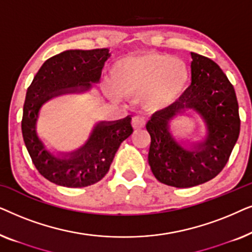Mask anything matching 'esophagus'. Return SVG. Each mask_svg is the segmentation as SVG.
Segmentation results:
<instances>
[{
	"label": "esophagus",
	"instance_id": "obj_1",
	"mask_svg": "<svg viewBox=\"0 0 252 252\" xmlns=\"http://www.w3.org/2000/svg\"><path fill=\"white\" fill-rule=\"evenodd\" d=\"M144 125H146V120H144L142 117H134V118L132 119V126L134 129H141L143 128Z\"/></svg>",
	"mask_w": 252,
	"mask_h": 252
}]
</instances>
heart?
Listing matches in <instances>:
<instances>
[{"instance_id": "1", "label": "heart", "mask_w": 252, "mask_h": 252, "mask_svg": "<svg viewBox=\"0 0 252 252\" xmlns=\"http://www.w3.org/2000/svg\"><path fill=\"white\" fill-rule=\"evenodd\" d=\"M189 79L184 61L155 53L126 57L111 70L113 88L125 95H140V102L150 109L164 108L177 101Z\"/></svg>"}]
</instances>
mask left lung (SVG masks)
I'll list each match as a JSON object with an SVG mask.
<instances>
[{"label":"left lung","instance_id":"1","mask_svg":"<svg viewBox=\"0 0 252 252\" xmlns=\"http://www.w3.org/2000/svg\"><path fill=\"white\" fill-rule=\"evenodd\" d=\"M191 85L167 108L154 113L147 124L151 143L148 160L161 184L188 188L217 177L229 159L240 134L239 103L233 85L219 65L190 53ZM192 109L205 120L208 133L188 149L169 132L171 119Z\"/></svg>","mask_w":252,"mask_h":252}]
</instances>
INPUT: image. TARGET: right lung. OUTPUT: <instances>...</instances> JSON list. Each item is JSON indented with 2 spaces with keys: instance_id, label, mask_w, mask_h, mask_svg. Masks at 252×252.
<instances>
[{
  "instance_id": "obj_1",
  "label": "right lung",
  "mask_w": 252,
  "mask_h": 252,
  "mask_svg": "<svg viewBox=\"0 0 252 252\" xmlns=\"http://www.w3.org/2000/svg\"><path fill=\"white\" fill-rule=\"evenodd\" d=\"M109 57L106 48L63 51L44 62L27 89L22 120L24 142L36 170L53 184L82 188L98 182L108 173L120 144L133 133L129 116L117 122H101L84 146L62 157L46 150L36 134L43 103L60 95L89 91L92 82H98Z\"/></svg>"
}]
</instances>
